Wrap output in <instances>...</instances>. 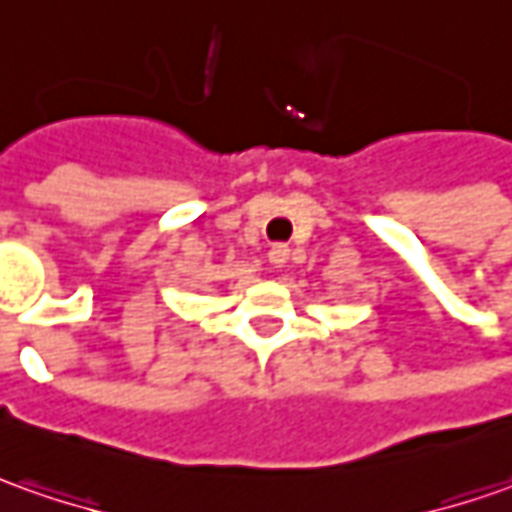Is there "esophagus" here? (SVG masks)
I'll return each instance as SVG.
<instances>
[{
  "mask_svg": "<svg viewBox=\"0 0 512 512\" xmlns=\"http://www.w3.org/2000/svg\"><path fill=\"white\" fill-rule=\"evenodd\" d=\"M285 260H288V246L285 243H274L269 249V263L271 266H283Z\"/></svg>",
  "mask_w": 512,
  "mask_h": 512,
  "instance_id": "obj_1",
  "label": "esophagus"
}]
</instances>
